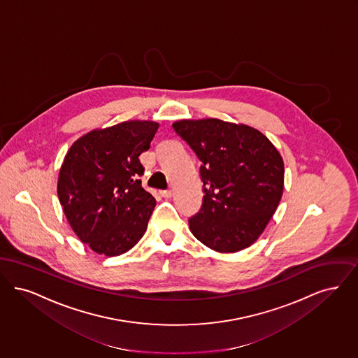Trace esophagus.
I'll list each match as a JSON object with an SVG mask.
<instances>
[{
  "instance_id": "obj_1",
  "label": "esophagus",
  "mask_w": 358,
  "mask_h": 358,
  "mask_svg": "<svg viewBox=\"0 0 358 358\" xmlns=\"http://www.w3.org/2000/svg\"><path fill=\"white\" fill-rule=\"evenodd\" d=\"M160 195L163 196V198H166V199H170L172 196V191L171 189H164V191H160Z\"/></svg>"
}]
</instances>
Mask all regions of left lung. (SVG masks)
<instances>
[{"label":"left lung","instance_id":"8db88e82","mask_svg":"<svg viewBox=\"0 0 358 358\" xmlns=\"http://www.w3.org/2000/svg\"><path fill=\"white\" fill-rule=\"evenodd\" d=\"M173 129L202 162L203 204L189 230L204 246L236 252L251 246L283 192V159L258 129L219 119L179 120Z\"/></svg>","mask_w":358,"mask_h":358}]
</instances>
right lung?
Returning a JSON list of instances; mask_svg holds the SVG:
<instances>
[{"label":"right lung","mask_w":358,"mask_h":358,"mask_svg":"<svg viewBox=\"0 0 358 358\" xmlns=\"http://www.w3.org/2000/svg\"><path fill=\"white\" fill-rule=\"evenodd\" d=\"M157 128L151 120L97 128L64 157L57 180L62 211L78 239L97 254H124L147 230L156 201L141 187L139 156Z\"/></svg>","instance_id":"add662e5"}]
</instances>
